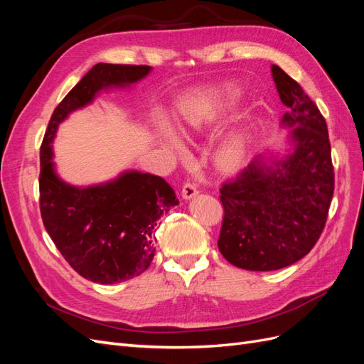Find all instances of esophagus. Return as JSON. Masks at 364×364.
I'll return each mask as SVG.
<instances>
[{
	"instance_id": "obj_1",
	"label": "esophagus",
	"mask_w": 364,
	"mask_h": 364,
	"mask_svg": "<svg viewBox=\"0 0 364 364\" xmlns=\"http://www.w3.org/2000/svg\"><path fill=\"white\" fill-rule=\"evenodd\" d=\"M197 193H199V191H197V188H196L193 183H185L182 186V197H183L185 200L193 199V197L197 196Z\"/></svg>"
}]
</instances>
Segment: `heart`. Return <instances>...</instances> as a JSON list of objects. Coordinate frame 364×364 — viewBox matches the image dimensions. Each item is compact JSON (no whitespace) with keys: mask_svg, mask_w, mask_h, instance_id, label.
Wrapping results in <instances>:
<instances>
[{"mask_svg":"<svg viewBox=\"0 0 364 364\" xmlns=\"http://www.w3.org/2000/svg\"><path fill=\"white\" fill-rule=\"evenodd\" d=\"M223 92L218 90H209L199 94H193L185 98L182 103V117H183V126L182 130L185 134H190L193 130H200L211 124L215 119L220 105H222ZM167 141L173 150L178 153L179 156L185 158L186 151L181 144L179 139H176L173 135L167 134ZM250 150V135L245 129H237L228 134L222 142H220L214 162L220 170H237L243 165L249 158Z\"/></svg>","mask_w":364,"mask_h":364,"instance_id":"1","label":"heart"}]
</instances>
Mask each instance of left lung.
Here are the masks:
<instances>
[{
    "mask_svg": "<svg viewBox=\"0 0 364 364\" xmlns=\"http://www.w3.org/2000/svg\"><path fill=\"white\" fill-rule=\"evenodd\" d=\"M281 102L289 107V149L282 158L259 153L222 185L225 208L218 250L235 267L270 272L291 266L321 237L334 194L326 121L301 85L272 65Z\"/></svg>",
    "mask_w": 364,
    "mask_h": 364,
    "instance_id": "obj_1",
    "label": "left lung"
}]
</instances>
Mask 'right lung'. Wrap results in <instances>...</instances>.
<instances>
[{
    "label": "right lung",
    "instance_id": "obj_1",
    "mask_svg": "<svg viewBox=\"0 0 364 364\" xmlns=\"http://www.w3.org/2000/svg\"><path fill=\"white\" fill-rule=\"evenodd\" d=\"M147 65L97 63L54 109L41 146V215L54 245L80 277L98 284L127 281L146 272L155 255V228L179 205L159 176L127 170L105 183L75 186L54 167L53 141L62 121L102 91L144 79Z\"/></svg>",
    "mask_w": 364,
    "mask_h": 364
}]
</instances>
